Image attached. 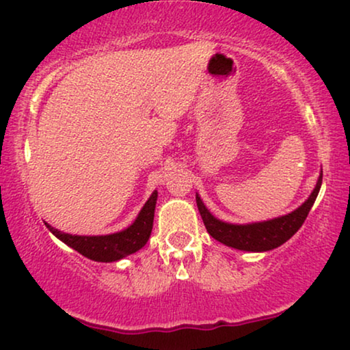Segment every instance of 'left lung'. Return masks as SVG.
Masks as SVG:
<instances>
[{"label":"left lung","instance_id":"8db88e82","mask_svg":"<svg viewBox=\"0 0 350 350\" xmlns=\"http://www.w3.org/2000/svg\"><path fill=\"white\" fill-rule=\"evenodd\" d=\"M320 186H322V174L319 176L314 191L301 207L284 217L250 224L224 223L221 219L215 218L204 205L199 194H196V202H198L199 213L207 228V232L218 242L243 252H267L280 247L303 226L309 210L312 208L315 199H317Z\"/></svg>","mask_w":350,"mask_h":350}]
</instances>
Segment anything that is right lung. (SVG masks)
I'll return each mask as SVG.
<instances>
[{"label":"right lung","instance_id":"obj_1","mask_svg":"<svg viewBox=\"0 0 350 350\" xmlns=\"http://www.w3.org/2000/svg\"><path fill=\"white\" fill-rule=\"evenodd\" d=\"M156 200L157 191L150 196L131 226L124 231L108 234V236H73V234L62 232L47 223L46 226L57 239H60L62 242L89 260L100 262L118 261L138 252L148 242L152 231Z\"/></svg>","mask_w":350,"mask_h":350}]
</instances>
